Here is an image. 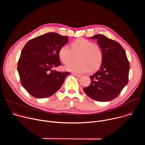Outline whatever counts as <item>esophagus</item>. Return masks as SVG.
Wrapping results in <instances>:
<instances>
[{
  "label": "esophagus",
  "instance_id": "34e87169",
  "mask_svg": "<svg viewBox=\"0 0 145 145\" xmlns=\"http://www.w3.org/2000/svg\"><path fill=\"white\" fill-rule=\"evenodd\" d=\"M73 74L76 77H81L82 75L81 74H77V73H73Z\"/></svg>",
  "mask_w": 145,
  "mask_h": 145
}]
</instances>
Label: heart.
Masks as SVG:
<instances>
[{
	"label": "heart",
	"mask_w": 145,
	"mask_h": 145,
	"mask_svg": "<svg viewBox=\"0 0 145 145\" xmlns=\"http://www.w3.org/2000/svg\"><path fill=\"white\" fill-rule=\"evenodd\" d=\"M77 56L79 62L71 63L65 67L67 71L83 73L89 70L95 71L100 66L103 60V51L97 44L85 38H78L71 44V49L65 45L58 51V56L63 63L67 64L73 58V54Z\"/></svg>",
	"instance_id": "b5f03b06"
}]
</instances>
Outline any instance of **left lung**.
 I'll list each match as a JSON object with an SVG mask.
<instances>
[{"label":"left lung","mask_w":145,"mask_h":145,"mask_svg":"<svg viewBox=\"0 0 145 145\" xmlns=\"http://www.w3.org/2000/svg\"><path fill=\"white\" fill-rule=\"evenodd\" d=\"M89 38L97 39L103 51V60L100 69L90 76V85L83 90L95 100L109 101L116 98L127 84L129 62L125 50L116 41L102 34Z\"/></svg>","instance_id":"left-lung-1"}]
</instances>
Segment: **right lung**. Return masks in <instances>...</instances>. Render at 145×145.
Instances as JSON below:
<instances>
[{
  "instance_id": "obj_1",
  "label": "right lung",
  "mask_w": 145,
  "mask_h": 145,
  "mask_svg": "<svg viewBox=\"0 0 145 145\" xmlns=\"http://www.w3.org/2000/svg\"><path fill=\"white\" fill-rule=\"evenodd\" d=\"M68 42V37L48 33L30 40L24 46L18 72L22 86L32 96L39 99L51 96L71 74L53 70L61 65L58 51Z\"/></svg>"
}]
</instances>
